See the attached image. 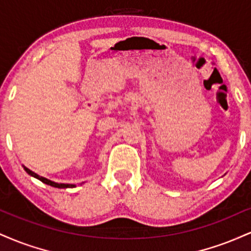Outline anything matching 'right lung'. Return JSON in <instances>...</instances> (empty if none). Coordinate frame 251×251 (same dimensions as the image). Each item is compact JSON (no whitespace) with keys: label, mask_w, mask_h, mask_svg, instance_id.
Listing matches in <instances>:
<instances>
[{"label":"right lung","mask_w":251,"mask_h":251,"mask_svg":"<svg viewBox=\"0 0 251 251\" xmlns=\"http://www.w3.org/2000/svg\"><path fill=\"white\" fill-rule=\"evenodd\" d=\"M25 171L27 172L28 175H30L31 177L36 178V179L41 180L42 183L47 184V185H50V186H54V188H57V189H67V188H74V184H63V183H55V181H51L50 179H47V178L45 177H41V176H39L37 174H35V172H33L31 170H29L28 168H25V166H24Z\"/></svg>","instance_id":"obj_1"}]
</instances>
